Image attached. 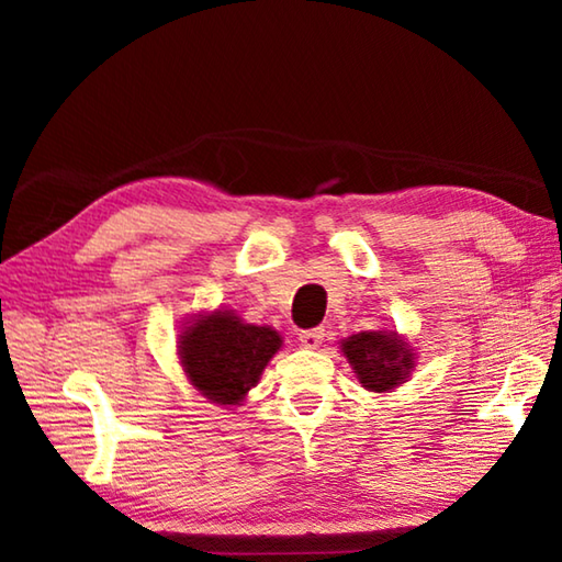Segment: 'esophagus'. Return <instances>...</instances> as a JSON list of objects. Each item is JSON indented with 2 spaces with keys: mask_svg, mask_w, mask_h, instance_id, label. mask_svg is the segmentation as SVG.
<instances>
[{
  "mask_svg": "<svg viewBox=\"0 0 562 562\" xmlns=\"http://www.w3.org/2000/svg\"><path fill=\"white\" fill-rule=\"evenodd\" d=\"M322 339H325V329L322 327H312V329L300 331V341L307 349H317L322 345Z\"/></svg>",
  "mask_w": 562,
  "mask_h": 562,
  "instance_id": "esophagus-1",
  "label": "esophagus"
}]
</instances>
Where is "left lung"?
<instances>
[{"mask_svg": "<svg viewBox=\"0 0 562 562\" xmlns=\"http://www.w3.org/2000/svg\"><path fill=\"white\" fill-rule=\"evenodd\" d=\"M345 357L361 386L369 392H389L404 382L414 367V355L392 331H359L341 341Z\"/></svg>", "mask_w": 562, "mask_h": 562, "instance_id": "left-lung-1", "label": "left lung"}]
</instances>
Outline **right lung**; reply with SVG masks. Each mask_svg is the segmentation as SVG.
I'll return each instance as SVG.
<instances>
[{"instance_id":"obj_1","label":"right lung","mask_w":562,"mask_h":562,"mask_svg":"<svg viewBox=\"0 0 562 562\" xmlns=\"http://www.w3.org/2000/svg\"><path fill=\"white\" fill-rule=\"evenodd\" d=\"M178 345L186 374L198 392L215 404H240L282 339L270 327L245 325L231 312H213L186 327Z\"/></svg>"}]
</instances>
